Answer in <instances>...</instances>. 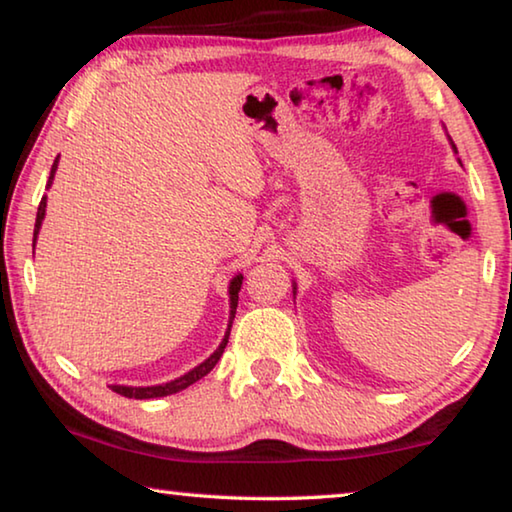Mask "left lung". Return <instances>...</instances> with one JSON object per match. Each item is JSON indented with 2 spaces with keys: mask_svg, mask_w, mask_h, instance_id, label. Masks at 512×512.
I'll list each match as a JSON object with an SVG mask.
<instances>
[{
  "mask_svg": "<svg viewBox=\"0 0 512 512\" xmlns=\"http://www.w3.org/2000/svg\"><path fill=\"white\" fill-rule=\"evenodd\" d=\"M452 149L456 151V144H454V142H452ZM293 291H296V287H293Z\"/></svg>",
  "mask_w": 512,
  "mask_h": 512,
  "instance_id": "8db88e82",
  "label": "left lung"
}]
</instances>
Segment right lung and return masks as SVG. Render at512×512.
I'll return each instance as SVG.
<instances>
[{
	"instance_id": "1",
	"label": "right lung",
	"mask_w": 512,
	"mask_h": 512,
	"mask_svg": "<svg viewBox=\"0 0 512 512\" xmlns=\"http://www.w3.org/2000/svg\"><path fill=\"white\" fill-rule=\"evenodd\" d=\"M58 169V158L54 160V164H51V173H49V180H47V187H51V180H54V173ZM45 207H47V196L42 198L40 205H38V216H36V228H33V246H36V239H38V232H40V225H42V219H45ZM241 282H244V275H237L232 277L230 280V287H228V293H230V320H228V332H225L223 341L219 348L214 350V354H210L201 366H196L194 370L185 372L183 377L173 379V381H167V384H160V386H110L112 391L124 395V397H135V400H153V397H164V395H173V393H180L185 391L187 386L196 384L198 379H203L207 372H210L216 361L221 359V354L225 350V345H228V339H230V327H232V320H235V314H237V302H239V291H241Z\"/></svg>"
}]
</instances>
